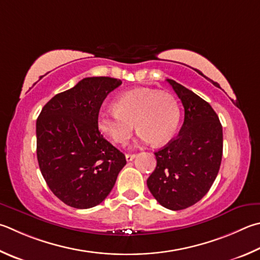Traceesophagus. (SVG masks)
Here are the masks:
<instances>
[{
	"label": "esophagus",
	"mask_w": 260,
	"mask_h": 260,
	"mask_svg": "<svg viewBox=\"0 0 260 260\" xmlns=\"http://www.w3.org/2000/svg\"><path fill=\"white\" fill-rule=\"evenodd\" d=\"M136 157V155L135 154H131V153H127L126 154V160H127V161H132V160H133L134 158Z\"/></svg>",
	"instance_id": "obj_1"
}]
</instances>
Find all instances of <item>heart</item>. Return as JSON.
<instances>
[{
  "label": "heart",
  "mask_w": 260,
  "mask_h": 260,
  "mask_svg": "<svg viewBox=\"0 0 260 260\" xmlns=\"http://www.w3.org/2000/svg\"><path fill=\"white\" fill-rule=\"evenodd\" d=\"M115 110H101L96 125L112 142L124 144L133 134L134 124L140 139L157 145L168 143L178 128L181 109L173 94L151 88H135L116 99Z\"/></svg>",
  "instance_id": "obj_1"
}]
</instances>
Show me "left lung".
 I'll return each instance as SVG.
<instances>
[{"instance_id":"obj_1","label":"left lung","mask_w":260,"mask_h":260,"mask_svg":"<svg viewBox=\"0 0 260 260\" xmlns=\"http://www.w3.org/2000/svg\"><path fill=\"white\" fill-rule=\"evenodd\" d=\"M184 107L178 135L154 152L157 166L146 181L154 199L165 208L182 210L209 191L223 155V128L215 110L196 93L167 79Z\"/></svg>"}]
</instances>
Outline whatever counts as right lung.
I'll list each match as a JSON object with an SVG mask.
<instances>
[{
	"label": "right lung",
	"mask_w": 260,
	"mask_h": 260,
	"mask_svg": "<svg viewBox=\"0 0 260 260\" xmlns=\"http://www.w3.org/2000/svg\"><path fill=\"white\" fill-rule=\"evenodd\" d=\"M121 84L87 77L54 95L36 121L37 160L46 184L66 205L95 207L114 187L125 154L103 138L96 116L108 94Z\"/></svg>",
	"instance_id": "add662e5"
}]
</instances>
